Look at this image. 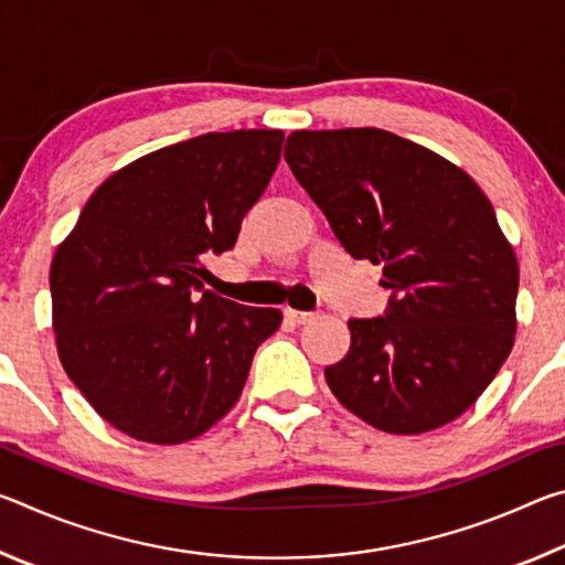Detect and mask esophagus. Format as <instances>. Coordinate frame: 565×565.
<instances>
[{"label": "esophagus", "mask_w": 565, "mask_h": 565, "mask_svg": "<svg viewBox=\"0 0 565 565\" xmlns=\"http://www.w3.org/2000/svg\"><path fill=\"white\" fill-rule=\"evenodd\" d=\"M284 317H286V321H291V323H306V321L313 319V313H309V311H296V309H286Z\"/></svg>", "instance_id": "esophagus-1"}]
</instances>
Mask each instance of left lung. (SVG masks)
Segmentation results:
<instances>
[{
	"label": "left lung",
	"instance_id": "obj_1",
	"mask_svg": "<svg viewBox=\"0 0 565 565\" xmlns=\"http://www.w3.org/2000/svg\"><path fill=\"white\" fill-rule=\"evenodd\" d=\"M286 164L353 259L384 266V317L351 319L323 376L386 434H426L483 394L515 337L519 262L476 181L431 149L363 127L294 131Z\"/></svg>",
	"mask_w": 565,
	"mask_h": 565
}]
</instances>
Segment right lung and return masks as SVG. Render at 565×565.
I'll list each match as a JSON object with an SVG mask.
<instances>
[{"label":"right lung","instance_id":"obj_1","mask_svg":"<svg viewBox=\"0 0 565 565\" xmlns=\"http://www.w3.org/2000/svg\"><path fill=\"white\" fill-rule=\"evenodd\" d=\"M284 131H212L104 181L56 248V351L92 408L137 441L209 431L242 396L279 309L204 289V256L228 252L281 159Z\"/></svg>","mask_w":565,"mask_h":565}]
</instances>
